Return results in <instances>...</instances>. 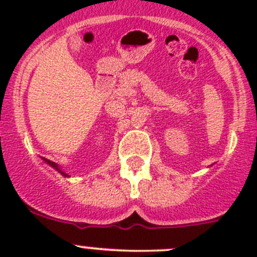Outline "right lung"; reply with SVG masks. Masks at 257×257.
I'll use <instances>...</instances> for the list:
<instances>
[{
    "instance_id": "add662e5",
    "label": "right lung",
    "mask_w": 257,
    "mask_h": 257,
    "mask_svg": "<svg viewBox=\"0 0 257 257\" xmlns=\"http://www.w3.org/2000/svg\"><path fill=\"white\" fill-rule=\"evenodd\" d=\"M45 161H46V162H47V163H49V165H50V166H52V167H54V169H55V170H58V171H59V172H60V174H61V175H64V176H67V174H65V172H63V171H61V170H60V169H59V167H58V165H56V163H55V162H51V161H49V160H45Z\"/></svg>"
}]
</instances>
